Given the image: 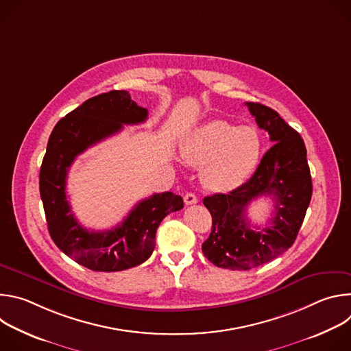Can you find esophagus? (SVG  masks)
<instances>
[{
  "label": "esophagus",
  "mask_w": 351,
  "mask_h": 351,
  "mask_svg": "<svg viewBox=\"0 0 351 351\" xmlns=\"http://www.w3.org/2000/svg\"><path fill=\"white\" fill-rule=\"evenodd\" d=\"M183 199H184V204H186V206H193V204H197V202H198L194 193H187V194H184Z\"/></svg>",
  "instance_id": "obj_1"
}]
</instances>
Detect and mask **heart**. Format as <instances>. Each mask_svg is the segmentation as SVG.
I'll list each match as a JSON object with an SVG mask.
<instances>
[{"mask_svg": "<svg viewBox=\"0 0 351 351\" xmlns=\"http://www.w3.org/2000/svg\"><path fill=\"white\" fill-rule=\"evenodd\" d=\"M261 156V140L253 128H236L214 119L199 125L186 138L183 157L203 167V184L213 191H230L252 176Z\"/></svg>", "mask_w": 351, "mask_h": 351, "instance_id": "1", "label": "heart"}]
</instances>
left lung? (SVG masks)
<instances>
[{
	"label": "left lung",
	"mask_w": 351,
	"mask_h": 351,
	"mask_svg": "<svg viewBox=\"0 0 351 351\" xmlns=\"http://www.w3.org/2000/svg\"><path fill=\"white\" fill-rule=\"evenodd\" d=\"M245 106L274 144L244 184L229 194L218 193L203 199L213 217L203 253L214 265L232 271L252 269L285 253L302 228L313 195L302 136L272 108L258 103ZM263 195L274 198V218L268 228L253 231L246 219V207Z\"/></svg>",
	"instance_id": "left-lung-1"
}]
</instances>
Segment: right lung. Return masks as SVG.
<instances>
[{
  "label": "right lung",
  "mask_w": 351,
  "mask_h": 351,
  "mask_svg": "<svg viewBox=\"0 0 351 351\" xmlns=\"http://www.w3.org/2000/svg\"><path fill=\"white\" fill-rule=\"evenodd\" d=\"M148 111L125 90L88 98L62 118L49 134L40 169V195L48 232L62 253L77 264L99 272H117L143 264L154 252L161 221L183 208L180 195L171 191L144 198L117 228L90 232L75 218L66 199L71 165L84 149L118 132L137 125Z\"/></svg>",
  "instance_id": "obj_1"
}]
</instances>
